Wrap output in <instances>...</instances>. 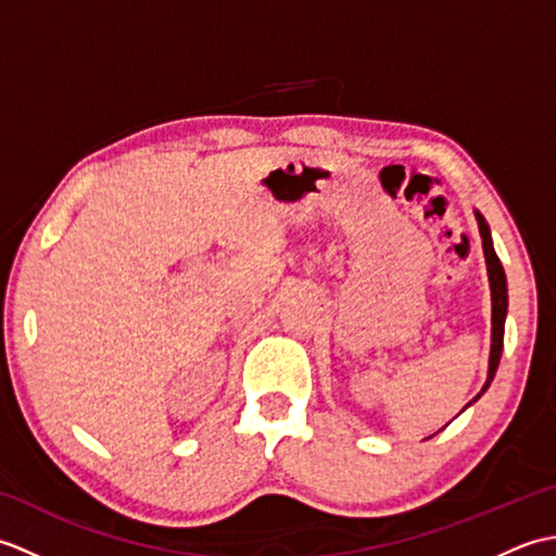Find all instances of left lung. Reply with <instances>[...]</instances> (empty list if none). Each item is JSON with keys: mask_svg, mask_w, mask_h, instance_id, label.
<instances>
[{"mask_svg": "<svg viewBox=\"0 0 556 556\" xmlns=\"http://www.w3.org/2000/svg\"><path fill=\"white\" fill-rule=\"evenodd\" d=\"M476 219H478V229H480V239H482V251H485L490 291H492V346H490L488 380H485V384H482V392L473 401H478L482 394H485V389L494 380V372H497V368H500V358H502V349H504V320H506V308H509V296H506V275H504V267L500 263L497 253H494L490 227H488L485 217H482L478 210H476ZM473 401H470V404H473Z\"/></svg>", "mask_w": 556, "mask_h": 556, "instance_id": "left-lung-1", "label": "left lung"}]
</instances>
